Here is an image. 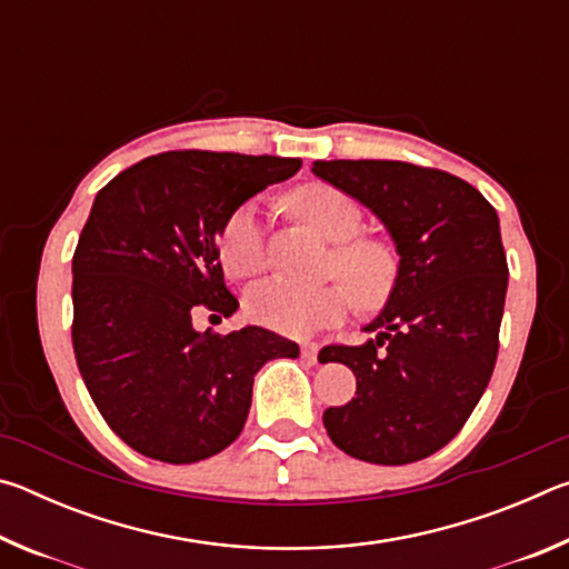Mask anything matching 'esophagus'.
Returning a JSON list of instances; mask_svg holds the SVG:
<instances>
[{
    "label": "esophagus",
    "mask_w": 569,
    "mask_h": 569,
    "mask_svg": "<svg viewBox=\"0 0 569 569\" xmlns=\"http://www.w3.org/2000/svg\"><path fill=\"white\" fill-rule=\"evenodd\" d=\"M301 356H303L308 363H316V359H319V346H316V343H303L301 346Z\"/></svg>",
    "instance_id": "1"
}]
</instances>
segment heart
Listing matches in <instances>:
<instances>
[{
	"label": "heart",
	"mask_w": 569,
	"mask_h": 569,
	"mask_svg": "<svg viewBox=\"0 0 569 569\" xmlns=\"http://www.w3.org/2000/svg\"><path fill=\"white\" fill-rule=\"evenodd\" d=\"M288 203L319 233L336 243L331 271L341 273L366 308H377L391 296L399 278V258L387 240L356 236L361 230V208L346 192L311 182L291 192ZM220 266L230 278H253L266 268L263 228L253 203L230 213L218 238ZM346 282V283H347ZM345 283V284H346ZM342 281L301 286L273 276L248 293V313L278 333L306 336L349 316L353 298Z\"/></svg>",
	"instance_id": "b5f03b06"
}]
</instances>
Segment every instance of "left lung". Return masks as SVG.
<instances>
[{"label": "left lung", "mask_w": 569, "mask_h": 569, "mask_svg": "<svg viewBox=\"0 0 569 569\" xmlns=\"http://www.w3.org/2000/svg\"><path fill=\"white\" fill-rule=\"evenodd\" d=\"M313 176L359 200L397 246L399 278L361 346H326L356 397L323 411L346 455L411 465L465 427L492 379L507 296L497 210L449 172L399 160H316Z\"/></svg>", "instance_id": "1"}]
</instances>
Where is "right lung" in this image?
Listing matches in <instances>:
<instances>
[{"mask_svg": "<svg viewBox=\"0 0 569 569\" xmlns=\"http://www.w3.org/2000/svg\"><path fill=\"white\" fill-rule=\"evenodd\" d=\"M298 158L160 152L94 198L72 258V346L92 401L124 445L190 465L233 445L253 377L298 346L261 326L200 333V306L238 311L218 261L233 210L288 180Z\"/></svg>", "mask_w": 569, "mask_h": 569, "instance_id": "1", "label": "right lung"}]
</instances>
